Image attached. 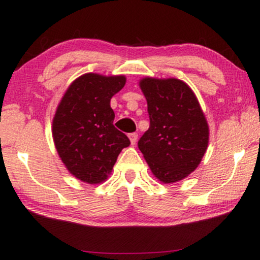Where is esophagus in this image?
Here are the masks:
<instances>
[{"mask_svg": "<svg viewBox=\"0 0 260 260\" xmlns=\"http://www.w3.org/2000/svg\"><path fill=\"white\" fill-rule=\"evenodd\" d=\"M128 138L131 140V144L134 145L137 143V139H138V134L137 133H131L129 136H128Z\"/></svg>", "mask_w": 260, "mask_h": 260, "instance_id": "34e87169", "label": "esophagus"}]
</instances>
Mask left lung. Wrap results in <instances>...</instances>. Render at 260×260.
Wrapping results in <instances>:
<instances>
[{
    "mask_svg": "<svg viewBox=\"0 0 260 260\" xmlns=\"http://www.w3.org/2000/svg\"><path fill=\"white\" fill-rule=\"evenodd\" d=\"M148 103L149 129L138 148L162 183L186 178L207 151L209 126L198 99L186 83L176 78L140 79Z\"/></svg>",
    "mask_w": 260,
    "mask_h": 260,
    "instance_id": "8db88e82",
    "label": "left lung"
}]
</instances>
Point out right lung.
<instances>
[{
  "mask_svg": "<svg viewBox=\"0 0 260 260\" xmlns=\"http://www.w3.org/2000/svg\"><path fill=\"white\" fill-rule=\"evenodd\" d=\"M124 84V76L83 74L68 86L56 110V150L68 171L89 184L107 180L121 150L131 144L113 126L115 112L110 106Z\"/></svg>",
  "mask_w": 260,
  "mask_h": 260,
  "instance_id": "add662e5",
  "label": "right lung"
}]
</instances>
